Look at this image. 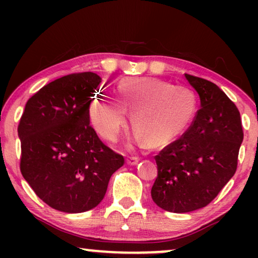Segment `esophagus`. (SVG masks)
I'll return each instance as SVG.
<instances>
[{
	"label": "esophagus",
	"mask_w": 258,
	"mask_h": 258,
	"mask_svg": "<svg viewBox=\"0 0 258 258\" xmlns=\"http://www.w3.org/2000/svg\"><path fill=\"white\" fill-rule=\"evenodd\" d=\"M139 157H135V156H133V157H128L126 158V164H129V165H135V164H137L139 163Z\"/></svg>",
	"instance_id": "34e87169"
}]
</instances>
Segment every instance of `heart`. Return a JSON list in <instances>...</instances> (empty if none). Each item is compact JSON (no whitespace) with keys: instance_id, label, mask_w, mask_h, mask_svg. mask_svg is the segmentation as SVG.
Segmentation results:
<instances>
[{"instance_id":"obj_1","label":"heart","mask_w":258,"mask_h":258,"mask_svg":"<svg viewBox=\"0 0 258 258\" xmlns=\"http://www.w3.org/2000/svg\"><path fill=\"white\" fill-rule=\"evenodd\" d=\"M117 97L100 93L89 107V117L102 139L115 141L133 109L132 122L142 143L165 146L178 139L191 124L197 98L185 86H174L154 77H129L117 86Z\"/></svg>"}]
</instances>
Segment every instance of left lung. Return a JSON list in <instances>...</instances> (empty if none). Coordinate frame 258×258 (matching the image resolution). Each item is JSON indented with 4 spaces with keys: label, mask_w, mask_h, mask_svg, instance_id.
I'll use <instances>...</instances> for the list:
<instances>
[{
    "label": "left lung",
    "mask_w": 258,
    "mask_h": 258,
    "mask_svg": "<svg viewBox=\"0 0 258 258\" xmlns=\"http://www.w3.org/2000/svg\"><path fill=\"white\" fill-rule=\"evenodd\" d=\"M184 75L201 108L189 129L155 156L158 174L151 188L158 207L177 214L201 209L218 195L236 172L243 141L234 102L210 81Z\"/></svg>",
    "instance_id": "obj_1"
}]
</instances>
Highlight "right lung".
<instances>
[{
  "instance_id": "right-lung-1",
  "label": "right lung",
  "mask_w": 258,
  "mask_h": 258,
  "mask_svg": "<svg viewBox=\"0 0 258 258\" xmlns=\"http://www.w3.org/2000/svg\"><path fill=\"white\" fill-rule=\"evenodd\" d=\"M97 74H69L28 100L19 128L21 174L52 209L77 214L103 200L111 175L124 157L100 140L90 125Z\"/></svg>"
}]
</instances>
